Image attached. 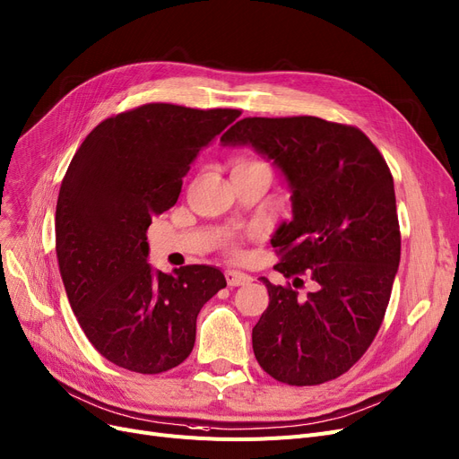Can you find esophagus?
Instances as JSON below:
<instances>
[{
    "label": "esophagus",
    "mask_w": 459,
    "mask_h": 459,
    "mask_svg": "<svg viewBox=\"0 0 459 459\" xmlns=\"http://www.w3.org/2000/svg\"><path fill=\"white\" fill-rule=\"evenodd\" d=\"M225 278H227V283L230 287H238V285H246L249 283L253 278L244 274V273H238V270H227L225 273Z\"/></svg>",
    "instance_id": "1"
}]
</instances>
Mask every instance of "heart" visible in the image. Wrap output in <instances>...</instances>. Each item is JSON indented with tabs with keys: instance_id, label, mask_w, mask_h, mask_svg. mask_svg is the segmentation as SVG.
<instances>
[{
	"instance_id": "b5f03b06",
	"label": "heart",
	"mask_w": 459,
	"mask_h": 459,
	"mask_svg": "<svg viewBox=\"0 0 459 459\" xmlns=\"http://www.w3.org/2000/svg\"><path fill=\"white\" fill-rule=\"evenodd\" d=\"M234 166H266L261 160H253V159H238L234 162Z\"/></svg>"
}]
</instances>
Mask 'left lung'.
Wrapping results in <instances>:
<instances>
[{"label":"left lung","instance_id":"8db88e82","mask_svg":"<svg viewBox=\"0 0 459 459\" xmlns=\"http://www.w3.org/2000/svg\"><path fill=\"white\" fill-rule=\"evenodd\" d=\"M221 142L251 145L281 169L293 221L273 238L274 266L293 285L268 290L253 327L264 372L290 385L334 380L358 363L382 325L401 259L394 176L367 135L325 118L246 117ZM308 273L315 291L294 290Z\"/></svg>","mask_w":459,"mask_h":459}]
</instances>
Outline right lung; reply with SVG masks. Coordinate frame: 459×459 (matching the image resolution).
<instances>
[{
	"instance_id": "obj_1",
	"label": "right lung",
	"mask_w": 459,
	"mask_h": 459,
	"mask_svg": "<svg viewBox=\"0 0 459 459\" xmlns=\"http://www.w3.org/2000/svg\"><path fill=\"white\" fill-rule=\"evenodd\" d=\"M242 115L145 104L84 138L56 202V257L91 344L117 367L160 375L193 351L200 308L227 287L221 270L152 273L147 229L178 202L198 152Z\"/></svg>"
}]
</instances>
